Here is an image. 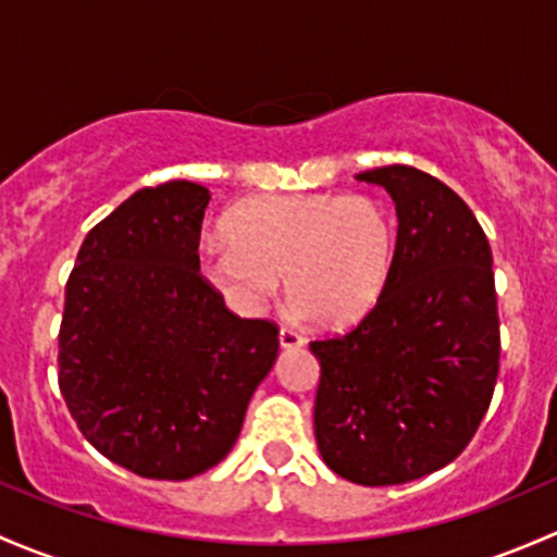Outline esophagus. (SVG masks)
Here are the masks:
<instances>
[{
    "instance_id": "34e87169",
    "label": "esophagus",
    "mask_w": 557,
    "mask_h": 557,
    "mask_svg": "<svg viewBox=\"0 0 557 557\" xmlns=\"http://www.w3.org/2000/svg\"><path fill=\"white\" fill-rule=\"evenodd\" d=\"M278 343H281V348H302V343L306 341H302L300 332H295L292 326H281Z\"/></svg>"
}]
</instances>
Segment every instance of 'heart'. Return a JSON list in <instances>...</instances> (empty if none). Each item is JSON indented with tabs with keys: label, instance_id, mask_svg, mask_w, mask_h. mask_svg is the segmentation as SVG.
I'll return each instance as SVG.
<instances>
[{
	"label": "heart",
	"instance_id": "obj_1",
	"mask_svg": "<svg viewBox=\"0 0 557 557\" xmlns=\"http://www.w3.org/2000/svg\"><path fill=\"white\" fill-rule=\"evenodd\" d=\"M225 233L200 246L198 268L233 308L257 311L284 278L297 313L330 330L370 317L397 262L392 209L364 193L244 200L227 211Z\"/></svg>",
	"mask_w": 557,
	"mask_h": 557
}]
</instances>
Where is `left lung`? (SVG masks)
<instances>
[{"label":"left lung","mask_w":557,"mask_h":557,"mask_svg":"<svg viewBox=\"0 0 557 557\" xmlns=\"http://www.w3.org/2000/svg\"><path fill=\"white\" fill-rule=\"evenodd\" d=\"M357 180L397 203V262L370 317L311 341L313 432L335 474L399 485L448 467L488 412L502 354L493 257L472 209L426 171L383 165Z\"/></svg>","instance_id":"8db88e82"}]
</instances>
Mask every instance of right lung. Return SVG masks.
<instances>
[{"instance_id":"obj_1","label":"right lung","mask_w":557,"mask_h":557,"mask_svg":"<svg viewBox=\"0 0 557 557\" xmlns=\"http://www.w3.org/2000/svg\"><path fill=\"white\" fill-rule=\"evenodd\" d=\"M211 195L145 187L88 233L69 273L59 386L83 437L150 480H187L231 453L278 357V326L240 319L200 276Z\"/></svg>"}]
</instances>
